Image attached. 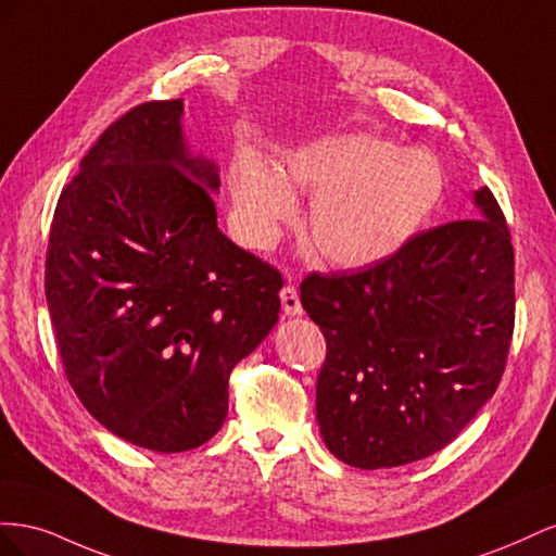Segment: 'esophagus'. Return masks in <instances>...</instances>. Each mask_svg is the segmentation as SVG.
<instances>
[{
  "label": "esophagus",
  "instance_id": "1",
  "mask_svg": "<svg viewBox=\"0 0 556 556\" xmlns=\"http://www.w3.org/2000/svg\"><path fill=\"white\" fill-rule=\"evenodd\" d=\"M280 301H282L285 315H301V313H304V308H301L299 292H296L294 285H285L282 292H280Z\"/></svg>",
  "mask_w": 556,
  "mask_h": 556
}]
</instances>
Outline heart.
<instances>
[{"instance_id": "obj_1", "label": "heart", "mask_w": 556, "mask_h": 556, "mask_svg": "<svg viewBox=\"0 0 556 556\" xmlns=\"http://www.w3.org/2000/svg\"><path fill=\"white\" fill-rule=\"evenodd\" d=\"M231 188L260 245L294 220L292 190L313 194L308 237L315 252L331 266L362 268L396 255L427 225L443 199L445 176L425 150L355 134L299 148L282 178L257 157H243Z\"/></svg>"}]
</instances>
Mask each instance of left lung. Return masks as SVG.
Wrapping results in <instances>:
<instances>
[{
  "label": "left lung",
  "mask_w": 556,
  "mask_h": 556,
  "mask_svg": "<svg viewBox=\"0 0 556 556\" xmlns=\"http://www.w3.org/2000/svg\"><path fill=\"white\" fill-rule=\"evenodd\" d=\"M478 217L419 231L396 255L308 274L301 306L325 333L317 425L336 459L392 468L452 443L506 371L515 252L490 188Z\"/></svg>",
  "instance_id": "8db88e82"
}]
</instances>
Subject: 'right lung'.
Returning <instances> with one entry per match:
<instances>
[{
	"mask_svg": "<svg viewBox=\"0 0 556 556\" xmlns=\"http://www.w3.org/2000/svg\"><path fill=\"white\" fill-rule=\"evenodd\" d=\"M182 104L106 127L58 199L46 301L86 410L155 452L204 445L229 374L278 323L280 271L217 229L213 162L188 155Z\"/></svg>",
	"mask_w": 556,
	"mask_h": 556,
	"instance_id": "obj_1",
	"label": "right lung"
}]
</instances>
